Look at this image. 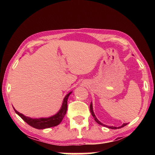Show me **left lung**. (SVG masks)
I'll use <instances>...</instances> for the list:
<instances>
[{"mask_svg": "<svg viewBox=\"0 0 155 155\" xmlns=\"http://www.w3.org/2000/svg\"><path fill=\"white\" fill-rule=\"evenodd\" d=\"M90 112H91V115H92V116L94 117V120H95V121L98 123V124H101V125H103V126H104V127H107V126L105 125V124H102V123L99 121V120L96 118V117L95 116V115H94V111H93V107H92V104H91H91H90ZM127 123H124V124H123L121 127H108V128H112V129H117V128H122V127H124V126H126L127 125Z\"/></svg>", "mask_w": 155, "mask_h": 155, "instance_id": "obj_1", "label": "left lung"}]
</instances>
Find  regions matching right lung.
I'll return each mask as SVG.
<instances>
[{
  "instance_id": "1",
  "label": "right lung",
  "mask_w": 155,
  "mask_h": 155,
  "mask_svg": "<svg viewBox=\"0 0 155 155\" xmlns=\"http://www.w3.org/2000/svg\"><path fill=\"white\" fill-rule=\"evenodd\" d=\"M71 93L72 92H70L65 96L64 99V101H63L62 107L61 109L59 110V111L57 114L53 115V116L48 117V118H30V117L27 116H25L24 115L17 111L15 109H14V111L28 125H30L31 127L33 128H37V129H44V128L55 127V126H57L60 124V122L62 121L63 118H64V115L66 114L68 108V98Z\"/></svg>"
}]
</instances>
